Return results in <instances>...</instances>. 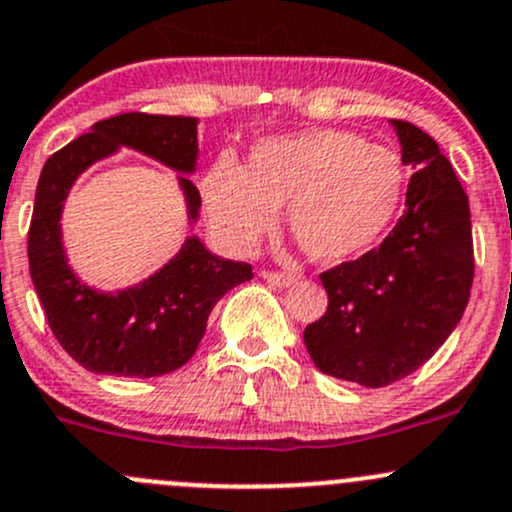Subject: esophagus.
I'll list each match as a JSON object with an SVG mask.
<instances>
[{
	"mask_svg": "<svg viewBox=\"0 0 512 512\" xmlns=\"http://www.w3.org/2000/svg\"><path fill=\"white\" fill-rule=\"evenodd\" d=\"M262 280L272 282V285L277 287H289L294 282V275H287V272H272V270H262L260 272Z\"/></svg>",
	"mask_w": 512,
	"mask_h": 512,
	"instance_id": "34e87169",
	"label": "esophagus"
}]
</instances>
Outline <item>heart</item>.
I'll use <instances>...</instances> for the list:
<instances>
[{"instance_id": "heart-1", "label": "heart", "mask_w": 512, "mask_h": 512, "mask_svg": "<svg viewBox=\"0 0 512 512\" xmlns=\"http://www.w3.org/2000/svg\"><path fill=\"white\" fill-rule=\"evenodd\" d=\"M200 200L227 250L245 255L285 223L312 260L339 265L369 252L399 215L406 173L396 153L332 128L257 141L242 168L218 156L198 180Z\"/></svg>"}]
</instances>
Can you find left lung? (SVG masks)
Instances as JSON below:
<instances>
[{
	"mask_svg": "<svg viewBox=\"0 0 512 512\" xmlns=\"http://www.w3.org/2000/svg\"><path fill=\"white\" fill-rule=\"evenodd\" d=\"M416 170L406 210L379 247L322 272L327 312L304 329L322 374L379 389L426 364L466 312L473 285L471 208L438 143L391 121Z\"/></svg>",
	"mask_w": 512,
	"mask_h": 512,
	"instance_id": "left-lung-1",
	"label": "left lung"
}]
</instances>
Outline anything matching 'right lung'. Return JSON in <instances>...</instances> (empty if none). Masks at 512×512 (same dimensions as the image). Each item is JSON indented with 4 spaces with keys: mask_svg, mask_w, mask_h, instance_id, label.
Listing matches in <instances>:
<instances>
[{
    "mask_svg": "<svg viewBox=\"0 0 512 512\" xmlns=\"http://www.w3.org/2000/svg\"><path fill=\"white\" fill-rule=\"evenodd\" d=\"M121 146L190 175L198 163V118L121 113L94 123L46 160L29 225V272L46 322L71 359L94 374L148 379L188 364L213 307L232 287L252 280V267L213 255L193 235L141 285L118 292L84 285L66 260L61 210L74 180ZM188 175L178 183L193 223L200 193Z\"/></svg>",
    "mask_w": 512,
    "mask_h": 512,
    "instance_id": "right-lung-1",
    "label": "right lung"
}]
</instances>
